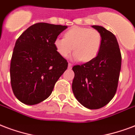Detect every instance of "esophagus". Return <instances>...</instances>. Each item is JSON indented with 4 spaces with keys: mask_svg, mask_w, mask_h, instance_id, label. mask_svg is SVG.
<instances>
[{
    "mask_svg": "<svg viewBox=\"0 0 135 135\" xmlns=\"http://www.w3.org/2000/svg\"><path fill=\"white\" fill-rule=\"evenodd\" d=\"M72 67H73V64L70 63V62H69V63H68V68L71 69Z\"/></svg>",
    "mask_w": 135,
    "mask_h": 135,
    "instance_id": "obj_1",
    "label": "esophagus"
}]
</instances>
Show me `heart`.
Masks as SVG:
<instances>
[{
  "label": "heart",
  "instance_id": "1",
  "mask_svg": "<svg viewBox=\"0 0 135 135\" xmlns=\"http://www.w3.org/2000/svg\"><path fill=\"white\" fill-rule=\"evenodd\" d=\"M102 43V35L98 30L75 26L67 31L64 37H56L53 45L60 56L65 57L72 50L73 58L88 62L98 56Z\"/></svg>",
  "mask_w": 135,
  "mask_h": 135
}]
</instances>
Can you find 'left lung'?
Returning a JSON list of instances; mask_svg holds the SVG:
<instances>
[{"instance_id": "obj_1", "label": "left lung", "mask_w": 135, "mask_h": 135, "mask_svg": "<svg viewBox=\"0 0 135 135\" xmlns=\"http://www.w3.org/2000/svg\"><path fill=\"white\" fill-rule=\"evenodd\" d=\"M102 37L99 54L92 61L75 65L72 89L81 105L90 110L100 109L109 103L117 91L122 56L117 38L110 31L93 25Z\"/></svg>"}]
</instances>
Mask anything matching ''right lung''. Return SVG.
Masks as SVG:
<instances>
[{"label": "right lung", "mask_w": 135, "mask_h": 135, "mask_svg": "<svg viewBox=\"0 0 135 135\" xmlns=\"http://www.w3.org/2000/svg\"><path fill=\"white\" fill-rule=\"evenodd\" d=\"M68 26L38 23L25 30L16 42L11 62L14 95L25 105L38 104L51 95L68 62L55 49L54 40Z\"/></svg>", "instance_id": "obj_1"}]
</instances>
